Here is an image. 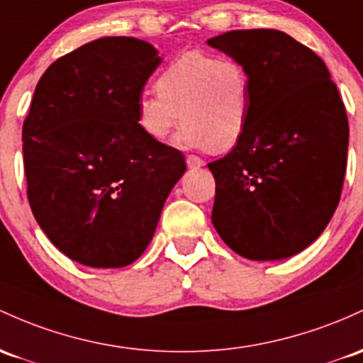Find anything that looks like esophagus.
<instances>
[{
    "label": "esophagus",
    "mask_w": 363,
    "mask_h": 363,
    "mask_svg": "<svg viewBox=\"0 0 363 363\" xmlns=\"http://www.w3.org/2000/svg\"><path fill=\"white\" fill-rule=\"evenodd\" d=\"M186 163H188L189 169H193V170H196V169H200V167H203L201 158L194 157V155H189V157H186Z\"/></svg>",
    "instance_id": "esophagus-1"
}]
</instances>
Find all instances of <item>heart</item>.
I'll list each match as a JSON object with an SVG mask.
<instances>
[{
    "instance_id": "heart-1",
    "label": "heart",
    "mask_w": 363,
    "mask_h": 363,
    "mask_svg": "<svg viewBox=\"0 0 363 363\" xmlns=\"http://www.w3.org/2000/svg\"><path fill=\"white\" fill-rule=\"evenodd\" d=\"M158 94L138 99V125L163 143L179 117V146L189 150L234 148L250 123V75L230 57L188 51L170 62L155 82Z\"/></svg>"
}]
</instances>
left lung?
<instances>
[{
	"label": "left lung",
	"instance_id": "1",
	"mask_svg": "<svg viewBox=\"0 0 363 363\" xmlns=\"http://www.w3.org/2000/svg\"><path fill=\"white\" fill-rule=\"evenodd\" d=\"M206 45L250 75L246 134L208 163L213 227L248 260H284L320 236L340 203L350 133L345 105L322 58L286 33L230 30Z\"/></svg>",
	"mask_w": 363,
	"mask_h": 363
}]
</instances>
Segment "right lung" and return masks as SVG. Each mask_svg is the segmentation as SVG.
<instances>
[{
    "label": "right lung",
    "instance_id": "right-lung-1",
    "mask_svg": "<svg viewBox=\"0 0 363 363\" xmlns=\"http://www.w3.org/2000/svg\"><path fill=\"white\" fill-rule=\"evenodd\" d=\"M160 63L150 43L101 38L51 63L35 86L22 129L27 196L48 240L82 265L136 262L186 172L181 151L138 125Z\"/></svg>",
    "mask_w": 363,
    "mask_h": 363
}]
</instances>
